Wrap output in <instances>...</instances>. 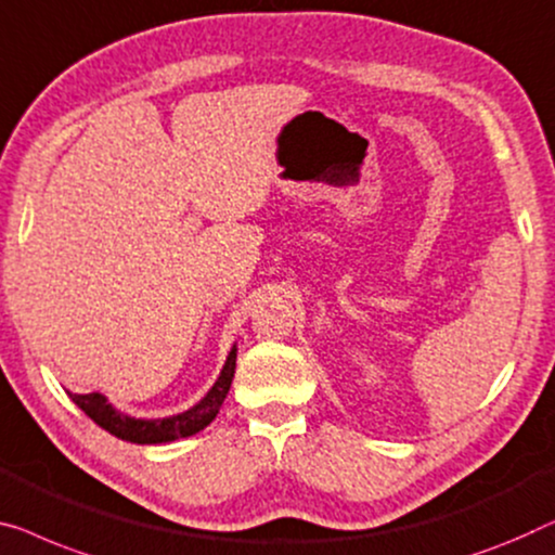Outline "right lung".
<instances>
[{
	"label": "right lung",
	"mask_w": 555,
	"mask_h": 555,
	"mask_svg": "<svg viewBox=\"0 0 555 555\" xmlns=\"http://www.w3.org/2000/svg\"><path fill=\"white\" fill-rule=\"evenodd\" d=\"M235 358L237 348L230 350L228 363H224L218 383L212 385L210 392L199 400L197 405H192L190 411L180 415L163 417V421H138V417H130L125 413H117L115 408L107 403V398L100 396V392H87V396H77V392H69V398L82 408V411L92 417L94 423L112 433L115 438L130 440V443L140 446H152V443H170V440L195 436L203 428H207L215 421V415L222 408V400L228 398V390L232 385V377H235Z\"/></svg>",
	"instance_id": "1"
}]
</instances>
